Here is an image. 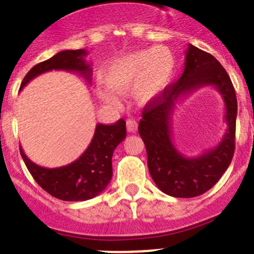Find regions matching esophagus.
Listing matches in <instances>:
<instances>
[{"instance_id":"34e87169","label":"esophagus","mask_w":254,"mask_h":254,"mask_svg":"<svg viewBox=\"0 0 254 254\" xmlns=\"http://www.w3.org/2000/svg\"><path fill=\"white\" fill-rule=\"evenodd\" d=\"M137 127H139V123H137V119H135L134 117H130L129 119L127 120V129L129 132L136 131Z\"/></svg>"}]
</instances>
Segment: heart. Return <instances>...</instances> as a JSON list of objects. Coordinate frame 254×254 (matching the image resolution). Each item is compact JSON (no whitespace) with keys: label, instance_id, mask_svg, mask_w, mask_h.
I'll use <instances>...</instances> for the list:
<instances>
[{"label":"heart","instance_id":"heart-1","mask_svg":"<svg viewBox=\"0 0 254 254\" xmlns=\"http://www.w3.org/2000/svg\"><path fill=\"white\" fill-rule=\"evenodd\" d=\"M176 70L175 54L166 47L127 54L106 68L104 82L108 88H99V96L112 106H120L118 94H125L134 88L136 101L148 103L167 88Z\"/></svg>","mask_w":254,"mask_h":254}]
</instances>
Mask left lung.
I'll return each mask as SVG.
<instances>
[{"label": "left lung", "instance_id": "8db88e82", "mask_svg": "<svg viewBox=\"0 0 254 254\" xmlns=\"http://www.w3.org/2000/svg\"><path fill=\"white\" fill-rule=\"evenodd\" d=\"M205 85H214L222 94L228 130L216 148L198 158H186L172 142V113L178 99ZM236 117V92L226 70L211 54L189 44L183 75L146 104L139 123L148 171L156 186L176 198H193L212 188L234 157Z\"/></svg>", "mask_w": 254, "mask_h": 254}]
</instances>
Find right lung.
<instances>
[{"label": "right lung", "mask_w": 254, "mask_h": 254, "mask_svg": "<svg viewBox=\"0 0 254 254\" xmlns=\"http://www.w3.org/2000/svg\"><path fill=\"white\" fill-rule=\"evenodd\" d=\"M87 51L64 50L49 60L33 66L23 78L20 89L37 76L51 70L79 72L91 82V66L86 63ZM127 136L125 120L112 125L98 124L93 139L83 153L70 165L58 168H45L35 165L20 148V155L28 171L38 184L50 195L65 201H83L101 194L113 176L112 157L115 147Z\"/></svg>", "instance_id": "obj_1"}]
</instances>
